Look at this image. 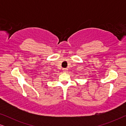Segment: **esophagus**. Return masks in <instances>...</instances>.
<instances>
[{
  "label": "esophagus",
  "instance_id": "esophagus-1",
  "mask_svg": "<svg viewBox=\"0 0 126 126\" xmlns=\"http://www.w3.org/2000/svg\"><path fill=\"white\" fill-rule=\"evenodd\" d=\"M63 70L64 72H68V69L67 68H63Z\"/></svg>",
  "mask_w": 126,
  "mask_h": 126
}]
</instances>
